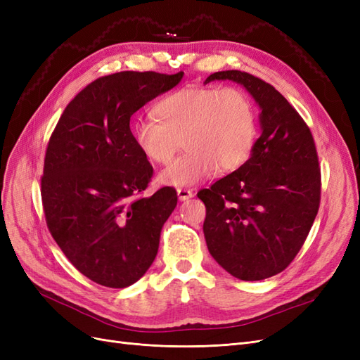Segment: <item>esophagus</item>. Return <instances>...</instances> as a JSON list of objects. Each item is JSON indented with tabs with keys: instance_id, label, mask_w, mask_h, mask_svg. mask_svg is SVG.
Listing matches in <instances>:
<instances>
[{
	"instance_id": "1",
	"label": "esophagus",
	"mask_w": 360,
	"mask_h": 360,
	"mask_svg": "<svg viewBox=\"0 0 360 360\" xmlns=\"http://www.w3.org/2000/svg\"><path fill=\"white\" fill-rule=\"evenodd\" d=\"M177 195H179V200L184 201V200H189L193 197V192L188 188H179L177 189Z\"/></svg>"
}]
</instances>
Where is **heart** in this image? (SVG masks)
Here are the masks:
<instances>
[{
	"mask_svg": "<svg viewBox=\"0 0 360 360\" xmlns=\"http://www.w3.org/2000/svg\"><path fill=\"white\" fill-rule=\"evenodd\" d=\"M156 120L134 124V141L143 156L167 165L179 150L184 153L160 174L169 186H191L219 169L245 165L258 136V117L249 94L236 86H183L155 106Z\"/></svg>",
	"mask_w": 360,
	"mask_h": 360,
	"instance_id": "obj_1",
	"label": "heart"
}]
</instances>
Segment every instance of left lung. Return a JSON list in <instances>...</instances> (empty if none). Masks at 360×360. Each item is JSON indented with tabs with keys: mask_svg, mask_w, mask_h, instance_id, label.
Segmentation results:
<instances>
[{
	"mask_svg": "<svg viewBox=\"0 0 360 360\" xmlns=\"http://www.w3.org/2000/svg\"><path fill=\"white\" fill-rule=\"evenodd\" d=\"M242 84L261 108V136L245 165L197 195L212 257L242 281L285 270L317 216L321 171L311 129L274 85L240 70L212 73Z\"/></svg>",
	"mask_w": 360,
	"mask_h": 360,
	"instance_id": "8db88e82",
	"label": "left lung"
}]
</instances>
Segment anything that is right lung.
<instances>
[{
	"instance_id": "1",
	"label": "right lung",
	"mask_w": 360,
	"mask_h": 360,
	"mask_svg": "<svg viewBox=\"0 0 360 360\" xmlns=\"http://www.w3.org/2000/svg\"><path fill=\"white\" fill-rule=\"evenodd\" d=\"M181 78L183 72L97 78L75 96L49 138L40 179L48 230L96 284L132 285L156 258L177 192L165 186L143 197L153 167L135 146L130 117Z\"/></svg>"
}]
</instances>
